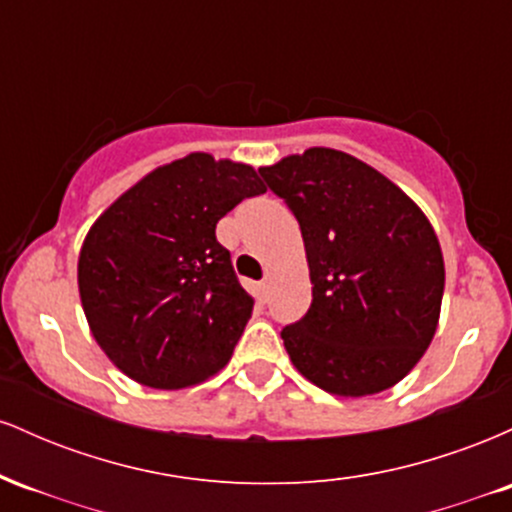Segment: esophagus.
Instances as JSON below:
<instances>
[{
    "label": "esophagus",
    "instance_id": "esophagus-1",
    "mask_svg": "<svg viewBox=\"0 0 512 512\" xmlns=\"http://www.w3.org/2000/svg\"><path fill=\"white\" fill-rule=\"evenodd\" d=\"M255 296L260 303H267V298H269V281L267 279L260 281V284H255Z\"/></svg>",
    "mask_w": 512,
    "mask_h": 512
}]
</instances>
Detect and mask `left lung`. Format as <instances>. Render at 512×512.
Segmentation results:
<instances>
[{
    "label": "left lung",
    "instance_id": "left-lung-1",
    "mask_svg": "<svg viewBox=\"0 0 512 512\" xmlns=\"http://www.w3.org/2000/svg\"><path fill=\"white\" fill-rule=\"evenodd\" d=\"M301 226L313 303L281 330L303 378L330 395L397 385L426 354L445 264L426 214L383 173L313 146L260 168Z\"/></svg>",
    "mask_w": 512,
    "mask_h": 512
}]
</instances>
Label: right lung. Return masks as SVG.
I'll return each instance as SVG.
<instances>
[{
    "label": "right lung",
    "mask_w": 512,
    "mask_h": 512,
    "mask_svg": "<svg viewBox=\"0 0 512 512\" xmlns=\"http://www.w3.org/2000/svg\"><path fill=\"white\" fill-rule=\"evenodd\" d=\"M262 192L252 166L190 154L151 170L98 216L79 252V296L122 373L180 390L231 361L255 301L216 223Z\"/></svg>",
    "instance_id": "add662e5"
}]
</instances>
